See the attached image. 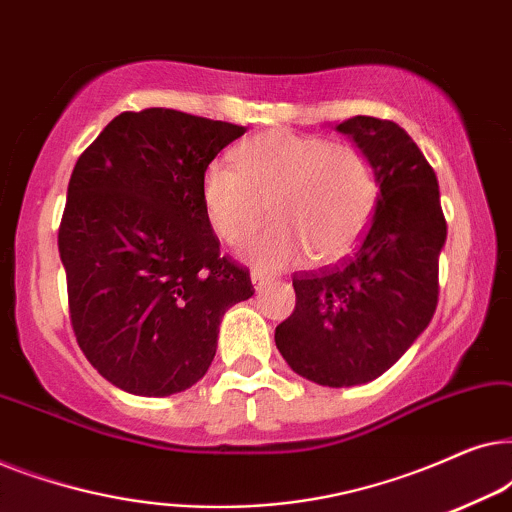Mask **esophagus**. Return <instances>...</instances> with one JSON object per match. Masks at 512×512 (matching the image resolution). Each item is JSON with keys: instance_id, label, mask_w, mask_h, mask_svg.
Returning <instances> with one entry per match:
<instances>
[{"instance_id": "esophagus-1", "label": "esophagus", "mask_w": 512, "mask_h": 512, "mask_svg": "<svg viewBox=\"0 0 512 512\" xmlns=\"http://www.w3.org/2000/svg\"><path fill=\"white\" fill-rule=\"evenodd\" d=\"M272 282V277L270 275H265V272H258V270H254L251 272V284H254V289L256 291H261L265 284H270Z\"/></svg>"}]
</instances>
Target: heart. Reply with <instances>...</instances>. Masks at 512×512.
Listing matches in <instances>:
<instances>
[{
  "instance_id": "heart-1",
  "label": "heart",
  "mask_w": 512,
  "mask_h": 512,
  "mask_svg": "<svg viewBox=\"0 0 512 512\" xmlns=\"http://www.w3.org/2000/svg\"><path fill=\"white\" fill-rule=\"evenodd\" d=\"M235 158L240 170L221 160L207 165L202 209L219 240L242 244L263 221L268 202L275 221L244 249L258 268H286L307 251L314 261L338 258L375 209V167L356 146L270 130L244 142Z\"/></svg>"
}]
</instances>
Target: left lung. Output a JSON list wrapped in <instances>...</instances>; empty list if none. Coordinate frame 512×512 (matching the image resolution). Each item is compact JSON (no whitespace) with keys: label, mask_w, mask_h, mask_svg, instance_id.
Returning a JSON list of instances; mask_svg holds the SVG:
<instances>
[{"label":"left lung","mask_w":512,"mask_h":512,"mask_svg":"<svg viewBox=\"0 0 512 512\" xmlns=\"http://www.w3.org/2000/svg\"><path fill=\"white\" fill-rule=\"evenodd\" d=\"M335 130L373 163L375 209L352 256L293 275L296 310L275 342L305 380L356 387L387 373L429 326L447 223L436 172L401 125L354 116Z\"/></svg>","instance_id":"1"}]
</instances>
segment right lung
<instances>
[{"mask_svg": "<svg viewBox=\"0 0 512 512\" xmlns=\"http://www.w3.org/2000/svg\"><path fill=\"white\" fill-rule=\"evenodd\" d=\"M247 128L125 111L81 153L58 249L81 352L114 387L170 396L212 366L228 307L254 296L202 209L207 165Z\"/></svg>", "mask_w": 512, "mask_h": 512, "instance_id": "add662e5", "label": "right lung"}]
</instances>
